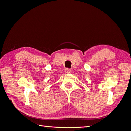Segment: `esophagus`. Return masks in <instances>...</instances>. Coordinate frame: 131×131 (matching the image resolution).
Returning a JSON list of instances; mask_svg holds the SVG:
<instances>
[{
	"mask_svg": "<svg viewBox=\"0 0 131 131\" xmlns=\"http://www.w3.org/2000/svg\"><path fill=\"white\" fill-rule=\"evenodd\" d=\"M65 72H66V73H67V74H69V73H70L71 72V70H70V69L67 68V69H66V70H65Z\"/></svg>",
	"mask_w": 131,
	"mask_h": 131,
	"instance_id": "34e87169",
	"label": "esophagus"
}]
</instances>
